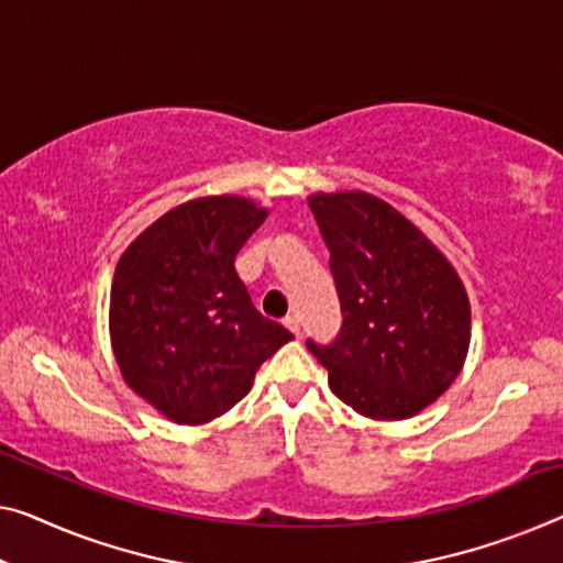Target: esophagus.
Instances as JSON below:
<instances>
[{
	"label": "esophagus",
	"mask_w": 563,
	"mask_h": 563,
	"mask_svg": "<svg viewBox=\"0 0 563 563\" xmlns=\"http://www.w3.org/2000/svg\"><path fill=\"white\" fill-rule=\"evenodd\" d=\"M285 325H288L290 333L300 335V318H298V316H288V318H285Z\"/></svg>",
	"instance_id": "esophagus-1"
}]
</instances>
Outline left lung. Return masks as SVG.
<instances>
[{"instance_id":"8db88e82","label":"left lung","mask_w":563,"mask_h":563,"mask_svg":"<svg viewBox=\"0 0 563 563\" xmlns=\"http://www.w3.org/2000/svg\"><path fill=\"white\" fill-rule=\"evenodd\" d=\"M341 303L331 343L308 339L331 391L358 415L407 419L455 382L470 346L467 292L438 247L364 191L308 199Z\"/></svg>"}]
</instances>
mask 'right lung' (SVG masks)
<instances>
[{
	"instance_id": "obj_1",
	"label": "right lung",
	"mask_w": 563,
	"mask_h": 563,
	"mask_svg": "<svg viewBox=\"0 0 563 563\" xmlns=\"http://www.w3.org/2000/svg\"><path fill=\"white\" fill-rule=\"evenodd\" d=\"M267 212L207 197L166 212L125 250L111 288V341L129 387L174 422L228 412L288 329L265 318L234 257Z\"/></svg>"
}]
</instances>
